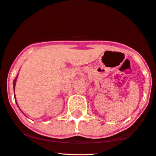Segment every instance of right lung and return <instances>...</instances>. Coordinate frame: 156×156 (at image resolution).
<instances>
[{"label": "right lung", "instance_id": "right-lung-1", "mask_svg": "<svg viewBox=\"0 0 156 156\" xmlns=\"http://www.w3.org/2000/svg\"><path fill=\"white\" fill-rule=\"evenodd\" d=\"M15 82H16V80L14 81V85H15Z\"/></svg>", "mask_w": 156, "mask_h": 156}]
</instances>
